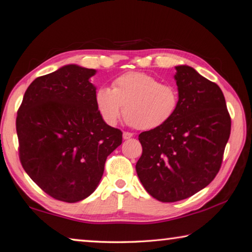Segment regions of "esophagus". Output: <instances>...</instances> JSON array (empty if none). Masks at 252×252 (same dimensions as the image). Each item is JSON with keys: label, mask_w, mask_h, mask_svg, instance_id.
I'll return each instance as SVG.
<instances>
[{"label": "esophagus", "mask_w": 252, "mask_h": 252, "mask_svg": "<svg viewBox=\"0 0 252 252\" xmlns=\"http://www.w3.org/2000/svg\"><path fill=\"white\" fill-rule=\"evenodd\" d=\"M133 136V133L131 132H123V139L125 140H129Z\"/></svg>", "instance_id": "obj_1"}]
</instances>
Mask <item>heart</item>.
I'll list each match as a JSON object with an SVG mask.
<instances>
[{
	"instance_id": "obj_1",
	"label": "heart",
	"mask_w": 252,
	"mask_h": 252,
	"mask_svg": "<svg viewBox=\"0 0 252 252\" xmlns=\"http://www.w3.org/2000/svg\"><path fill=\"white\" fill-rule=\"evenodd\" d=\"M96 103L102 119L113 126L123 111L126 122L140 130H154L169 122L179 106V92L146 73L123 74L112 83V90L101 87Z\"/></svg>"
}]
</instances>
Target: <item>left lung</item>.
I'll list each match as a JSON object with an SVG mask.
<instances>
[{
    "mask_svg": "<svg viewBox=\"0 0 252 252\" xmlns=\"http://www.w3.org/2000/svg\"><path fill=\"white\" fill-rule=\"evenodd\" d=\"M179 106L160 127L142 132L135 169L143 187L160 202L195 194L218 175L231 120L218 84L188 65L176 66Z\"/></svg>",
    "mask_w": 252,
    "mask_h": 252,
    "instance_id": "obj_1",
    "label": "left lung"
}]
</instances>
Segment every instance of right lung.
<instances>
[{
  "label": "right lung",
  "instance_id": "1",
  "mask_svg": "<svg viewBox=\"0 0 252 252\" xmlns=\"http://www.w3.org/2000/svg\"><path fill=\"white\" fill-rule=\"evenodd\" d=\"M93 68L70 64L39 76L17 111L21 164L39 188L74 203L91 195L122 132L102 120Z\"/></svg>",
  "mask_w": 252,
  "mask_h": 252
}]
</instances>
